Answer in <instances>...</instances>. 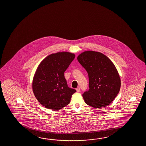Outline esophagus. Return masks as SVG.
<instances>
[{"label":"esophagus","mask_w":146,"mask_h":146,"mask_svg":"<svg viewBox=\"0 0 146 146\" xmlns=\"http://www.w3.org/2000/svg\"><path fill=\"white\" fill-rule=\"evenodd\" d=\"M76 91H77V92H80V88L79 87H78V88H76Z\"/></svg>","instance_id":"34e87169"}]
</instances>
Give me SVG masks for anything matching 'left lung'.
<instances>
[{
    "label": "left lung",
    "mask_w": 146,
    "mask_h": 146,
    "mask_svg": "<svg viewBox=\"0 0 146 146\" xmlns=\"http://www.w3.org/2000/svg\"><path fill=\"white\" fill-rule=\"evenodd\" d=\"M77 59L89 77V89L82 94L86 103L95 108L109 105L121 88V79L113 63L104 54L94 51L84 52Z\"/></svg>",
    "instance_id": "obj_1"
}]
</instances>
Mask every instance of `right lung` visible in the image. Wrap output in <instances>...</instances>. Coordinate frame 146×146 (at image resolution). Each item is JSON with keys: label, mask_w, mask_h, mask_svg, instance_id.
Instances as JSON below:
<instances>
[{"label": "right lung", "mask_w": 146, "mask_h": 146, "mask_svg": "<svg viewBox=\"0 0 146 146\" xmlns=\"http://www.w3.org/2000/svg\"><path fill=\"white\" fill-rule=\"evenodd\" d=\"M74 57V54L68 52L53 54L38 66L32 88L34 96L45 108L58 110L69 104L76 90L68 86L64 72Z\"/></svg>", "instance_id": "obj_1"}]
</instances>
